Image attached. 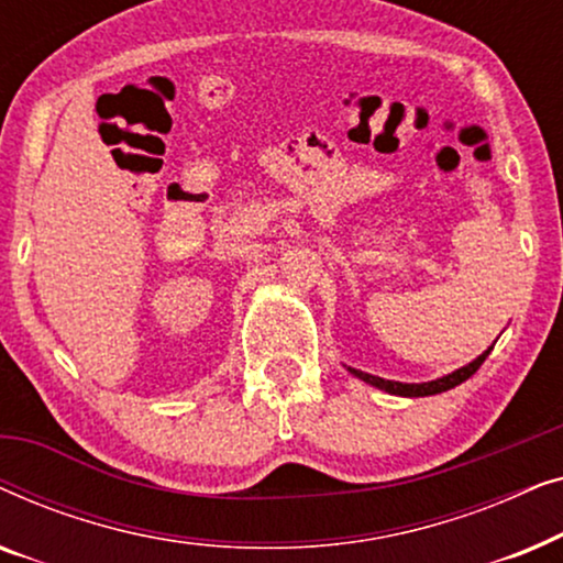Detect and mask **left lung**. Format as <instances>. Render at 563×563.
<instances>
[{"mask_svg": "<svg viewBox=\"0 0 563 563\" xmlns=\"http://www.w3.org/2000/svg\"><path fill=\"white\" fill-rule=\"evenodd\" d=\"M489 351H492V349L484 351L482 356H476V358L472 361V364H466V366L456 368V372H453V374H445V376H441V379L422 382V384H402V382L382 379V376H374V374L358 372V368H349V372H351L353 376H358L361 382L372 384V387H376V389L389 391V395H399V397H428V395H441V391H445V389H453V387H459L461 382H466L468 376L476 374V368H479V366L484 364V358L489 356Z\"/></svg>", "mask_w": 563, "mask_h": 563, "instance_id": "obj_1", "label": "left lung"}]
</instances>
